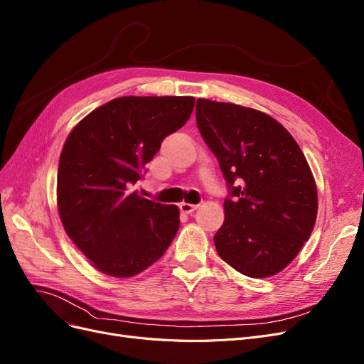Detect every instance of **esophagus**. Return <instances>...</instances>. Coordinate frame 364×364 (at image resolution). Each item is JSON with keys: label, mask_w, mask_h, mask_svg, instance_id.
Returning <instances> with one entry per match:
<instances>
[{"label": "esophagus", "mask_w": 364, "mask_h": 364, "mask_svg": "<svg viewBox=\"0 0 364 364\" xmlns=\"http://www.w3.org/2000/svg\"><path fill=\"white\" fill-rule=\"evenodd\" d=\"M199 205H193V203H187V202H183L180 203V210L184 213V214H191L193 211L198 210Z\"/></svg>", "instance_id": "obj_1"}]
</instances>
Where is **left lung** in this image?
<instances>
[{
    "instance_id": "1",
    "label": "left lung",
    "mask_w": 364,
    "mask_h": 364,
    "mask_svg": "<svg viewBox=\"0 0 364 364\" xmlns=\"http://www.w3.org/2000/svg\"><path fill=\"white\" fill-rule=\"evenodd\" d=\"M196 123L229 188L214 236L218 256L251 278L278 274L317 218V186L302 150L275 119L236 104L198 100Z\"/></svg>"
}]
</instances>
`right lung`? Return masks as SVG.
<instances>
[{"mask_svg": "<svg viewBox=\"0 0 364 364\" xmlns=\"http://www.w3.org/2000/svg\"><path fill=\"white\" fill-rule=\"evenodd\" d=\"M193 107V97H122L93 109L68 135L58 168V211L71 241L98 271L134 277L172 242L178 208L131 188Z\"/></svg>", "mask_w": 364, "mask_h": 364, "instance_id": "add662e5", "label": "right lung"}]
</instances>
